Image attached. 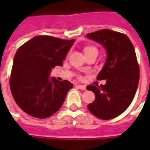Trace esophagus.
Instances as JSON below:
<instances>
[{
	"mask_svg": "<svg viewBox=\"0 0 150 150\" xmlns=\"http://www.w3.org/2000/svg\"><path fill=\"white\" fill-rule=\"evenodd\" d=\"M77 87H78V88H79L80 90H83V91L86 90V86H84V85L78 84V85H77Z\"/></svg>",
	"mask_w": 150,
	"mask_h": 150,
	"instance_id": "obj_1",
	"label": "esophagus"
}]
</instances>
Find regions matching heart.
I'll return each instance as SVG.
<instances>
[{
	"mask_svg": "<svg viewBox=\"0 0 150 150\" xmlns=\"http://www.w3.org/2000/svg\"><path fill=\"white\" fill-rule=\"evenodd\" d=\"M91 51H97L98 52L96 47H95V46H87V47H85V49H84L85 53L91 52Z\"/></svg>",
	"mask_w": 150,
	"mask_h": 150,
	"instance_id": "heart-1",
	"label": "heart"
}]
</instances>
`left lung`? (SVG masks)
Here are the masks:
<instances>
[{
    "label": "left lung",
    "mask_w": 150,
    "mask_h": 150,
    "mask_svg": "<svg viewBox=\"0 0 150 150\" xmlns=\"http://www.w3.org/2000/svg\"><path fill=\"white\" fill-rule=\"evenodd\" d=\"M87 38L101 44L107 54L96 78L106 83L87 86L96 96L88 108L100 119H112L129 108L138 87L140 70L135 50L127 35L107 29L88 34Z\"/></svg>",
    "instance_id": "8db88e82"
}]
</instances>
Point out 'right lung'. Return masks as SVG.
<instances>
[{
  "instance_id": "add662e5",
  "label": "right lung",
  "mask_w": 150,
  "mask_h": 150,
  "mask_svg": "<svg viewBox=\"0 0 150 150\" xmlns=\"http://www.w3.org/2000/svg\"><path fill=\"white\" fill-rule=\"evenodd\" d=\"M75 39L36 36L15 54L10 89L15 102L28 115L44 119L60 109L73 84L50 78L51 69L62 66Z\"/></svg>"
}]
</instances>
